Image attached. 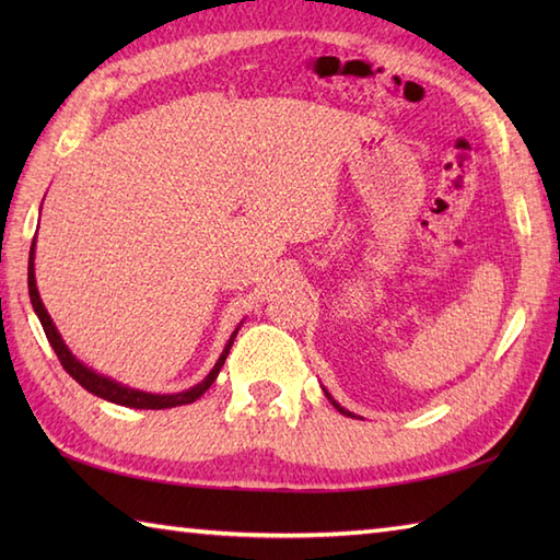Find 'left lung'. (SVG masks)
Segmentation results:
<instances>
[{"label": "left lung", "instance_id": "1", "mask_svg": "<svg viewBox=\"0 0 560 560\" xmlns=\"http://www.w3.org/2000/svg\"><path fill=\"white\" fill-rule=\"evenodd\" d=\"M325 395H327V399H329L331 404H335V409H337L339 413H343V416H351V419H359V416H355V413H351L349 409H343V407H339V404H337L335 399H331V395H329V392H327V389H325Z\"/></svg>", "mask_w": 560, "mask_h": 560}]
</instances>
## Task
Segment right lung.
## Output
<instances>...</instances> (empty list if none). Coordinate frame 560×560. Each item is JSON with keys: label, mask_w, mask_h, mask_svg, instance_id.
<instances>
[{"label": "right lung", "mask_w": 560, "mask_h": 560, "mask_svg": "<svg viewBox=\"0 0 560 560\" xmlns=\"http://www.w3.org/2000/svg\"><path fill=\"white\" fill-rule=\"evenodd\" d=\"M33 259H35V237H33L31 255H28V293H31L33 311H35V315H38L40 325H43V329H45V337H47V341H50V347L55 349L59 363H62L65 371H67L71 377H74L83 389H89L91 395H96V397H101V399H108V401L120 404V407H132V409H171V407H180V404H192L195 399H199V397L205 395V392L213 385V380H217L219 371H221L223 363H225V355H229V351H231V347H233V339H235V335H237V329L231 335L229 343H225V349H223V353L219 355L217 365L211 368V373H209L205 380H201L199 385L189 387V389H185V392H177V395H151V392L132 389V387H127V385L115 383V380L105 377V375H101V373H96V371H91L89 365H83V363L77 359V355L67 349V343L62 341V337H59L57 327L52 325L50 315H47V311H45V305H43V301H40V293H38V287H35Z\"/></svg>", "instance_id": "right-lung-1"}]
</instances>
